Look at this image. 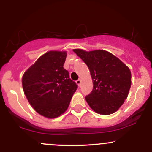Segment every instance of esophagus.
<instances>
[{"label": "esophagus", "mask_w": 152, "mask_h": 152, "mask_svg": "<svg viewBox=\"0 0 152 152\" xmlns=\"http://www.w3.org/2000/svg\"><path fill=\"white\" fill-rule=\"evenodd\" d=\"M76 83H77V84L78 85V86H81V79H78L77 81H76Z\"/></svg>", "instance_id": "obj_1"}]
</instances>
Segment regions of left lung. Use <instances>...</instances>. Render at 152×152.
I'll list each match as a JSON object with an SVG mask.
<instances>
[{
	"label": "left lung",
	"mask_w": 152,
	"mask_h": 152,
	"mask_svg": "<svg viewBox=\"0 0 152 152\" xmlns=\"http://www.w3.org/2000/svg\"><path fill=\"white\" fill-rule=\"evenodd\" d=\"M89 69L93 90L86 101L95 112L109 115L119 109L128 96L132 74L117 57L104 50L85 51L74 49Z\"/></svg>",
	"instance_id": "obj_1"
}]
</instances>
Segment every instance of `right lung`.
Returning <instances> with one entry per match:
<instances>
[{"label": "right lung", "mask_w": 152, "mask_h": 152, "mask_svg": "<svg viewBox=\"0 0 152 152\" xmlns=\"http://www.w3.org/2000/svg\"><path fill=\"white\" fill-rule=\"evenodd\" d=\"M66 51L51 50L41 56L24 73L23 89L35 111L48 118L66 111L78 85L64 69Z\"/></svg>", "instance_id": "add662e5"}]
</instances>
